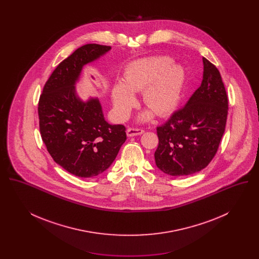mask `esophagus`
Instances as JSON below:
<instances>
[{
  "instance_id": "esophagus-1",
  "label": "esophagus",
  "mask_w": 259,
  "mask_h": 259,
  "mask_svg": "<svg viewBox=\"0 0 259 259\" xmlns=\"http://www.w3.org/2000/svg\"><path fill=\"white\" fill-rule=\"evenodd\" d=\"M144 129H141V128H133V127H130L127 129L126 131V134L128 137H134V136L142 135L144 133Z\"/></svg>"
}]
</instances>
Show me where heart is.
I'll use <instances>...</instances> for the list:
<instances>
[{"label": "heart", "mask_w": 259, "mask_h": 259, "mask_svg": "<svg viewBox=\"0 0 259 259\" xmlns=\"http://www.w3.org/2000/svg\"><path fill=\"white\" fill-rule=\"evenodd\" d=\"M185 73L170 57L154 56L132 63L126 70L123 84L112 88L111 99L115 112L125 118L136 105L134 92L143 90L145 105L159 116L172 112L179 105L185 84ZM151 115L145 113L142 118Z\"/></svg>", "instance_id": "b5f03b06"}]
</instances>
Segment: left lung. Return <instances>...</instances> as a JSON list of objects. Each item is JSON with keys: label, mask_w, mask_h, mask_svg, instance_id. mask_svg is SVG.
Masks as SVG:
<instances>
[{"label": "left lung", "mask_w": 259, "mask_h": 259, "mask_svg": "<svg viewBox=\"0 0 259 259\" xmlns=\"http://www.w3.org/2000/svg\"><path fill=\"white\" fill-rule=\"evenodd\" d=\"M201 85L185 107L156 128L154 158L161 171L174 177L200 172L214 157L228 113V97L218 68L203 57Z\"/></svg>", "instance_id": "obj_1"}]
</instances>
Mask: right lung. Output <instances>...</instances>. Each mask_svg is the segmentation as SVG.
Masks as SVG:
<instances>
[{"mask_svg": "<svg viewBox=\"0 0 259 259\" xmlns=\"http://www.w3.org/2000/svg\"><path fill=\"white\" fill-rule=\"evenodd\" d=\"M111 50L88 44L56 67L38 101L39 131L51 157L66 171L79 178L105 172L126 141L124 125L105 120L97 98L83 102L75 92L82 67Z\"/></svg>", "mask_w": 259, "mask_h": 259, "instance_id": "right-lung-1", "label": "right lung"}]
</instances>
